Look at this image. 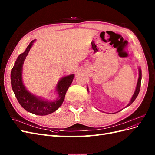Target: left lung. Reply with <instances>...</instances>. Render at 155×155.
I'll return each instance as SVG.
<instances>
[{
    "mask_svg": "<svg viewBox=\"0 0 155 155\" xmlns=\"http://www.w3.org/2000/svg\"><path fill=\"white\" fill-rule=\"evenodd\" d=\"M141 80H142V70L140 69V68H139V78H138V83H137V88H136V90L133 94V96L131 98V100L130 101V102L129 103V104L126 106L128 107L129 105H130L131 104H133V101L136 100V98L137 97L140 90V85H141Z\"/></svg>",
    "mask_w": 155,
    "mask_h": 155,
    "instance_id": "left-lung-1",
    "label": "left lung"
}]
</instances>
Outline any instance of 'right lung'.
Returning a JSON list of instances; mask_svg holds the SVG:
<instances>
[{"label":"right lung","instance_id":"1","mask_svg":"<svg viewBox=\"0 0 155 155\" xmlns=\"http://www.w3.org/2000/svg\"><path fill=\"white\" fill-rule=\"evenodd\" d=\"M35 41H32L27 46L25 52L18 56L11 71V84L15 96L22 108L31 113L44 116L52 113L62 105L66 92L74 78V74L65 76L59 81L56 86L58 97L54 101L41 99L28 91L22 79V65Z\"/></svg>","mask_w":155,"mask_h":155}]
</instances>
